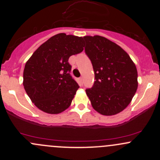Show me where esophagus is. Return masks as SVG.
<instances>
[{
    "label": "esophagus",
    "mask_w": 160,
    "mask_h": 160,
    "mask_svg": "<svg viewBox=\"0 0 160 160\" xmlns=\"http://www.w3.org/2000/svg\"><path fill=\"white\" fill-rule=\"evenodd\" d=\"M79 80H80V81L82 83V82H83V77H80V78H79Z\"/></svg>",
    "instance_id": "34e87169"
}]
</instances>
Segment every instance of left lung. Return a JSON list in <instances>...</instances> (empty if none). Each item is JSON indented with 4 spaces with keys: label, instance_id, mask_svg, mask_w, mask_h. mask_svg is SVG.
<instances>
[{
    "label": "left lung",
    "instance_id": "left-lung-1",
    "mask_svg": "<svg viewBox=\"0 0 160 160\" xmlns=\"http://www.w3.org/2000/svg\"><path fill=\"white\" fill-rule=\"evenodd\" d=\"M85 52L94 71L95 81L87 95L95 111L114 115L130 104L138 88V72L128 53L100 35L84 36Z\"/></svg>",
    "mask_w": 160,
    "mask_h": 160
}]
</instances>
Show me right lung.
I'll return each mask as SVG.
<instances>
[{
	"label": "right lung",
	"mask_w": 160,
	"mask_h": 160,
	"mask_svg": "<svg viewBox=\"0 0 160 160\" xmlns=\"http://www.w3.org/2000/svg\"><path fill=\"white\" fill-rule=\"evenodd\" d=\"M83 47L82 37L59 33L42 44L27 61L24 88L38 109L55 114L70 107L80 87L71 77L68 60Z\"/></svg>",
	"instance_id": "obj_1"
}]
</instances>
